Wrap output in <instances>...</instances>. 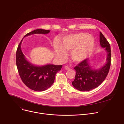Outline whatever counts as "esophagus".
<instances>
[{
    "mask_svg": "<svg viewBox=\"0 0 124 124\" xmlns=\"http://www.w3.org/2000/svg\"><path fill=\"white\" fill-rule=\"evenodd\" d=\"M64 68H65V69H66V70H69L70 69V67L68 66H67H67H65Z\"/></svg>",
    "mask_w": 124,
    "mask_h": 124,
    "instance_id": "esophagus-1",
    "label": "esophagus"
}]
</instances>
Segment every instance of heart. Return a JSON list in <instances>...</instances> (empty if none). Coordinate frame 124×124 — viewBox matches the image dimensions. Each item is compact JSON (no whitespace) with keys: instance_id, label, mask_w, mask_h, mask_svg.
I'll use <instances>...</instances> for the list:
<instances>
[{"instance_id":"1","label":"heart","mask_w":124,"mask_h":124,"mask_svg":"<svg viewBox=\"0 0 124 124\" xmlns=\"http://www.w3.org/2000/svg\"><path fill=\"white\" fill-rule=\"evenodd\" d=\"M94 40L87 33H77L70 35L63 39L61 44L57 41L54 43V50L57 57L64 59L66 57V51L71 52V56L75 62H79L85 59L92 51Z\"/></svg>"}]
</instances>
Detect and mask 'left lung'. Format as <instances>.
Here are the masks:
<instances>
[{"instance_id":"1","label":"left lung","mask_w":124,"mask_h":124,"mask_svg":"<svg viewBox=\"0 0 124 124\" xmlns=\"http://www.w3.org/2000/svg\"><path fill=\"white\" fill-rule=\"evenodd\" d=\"M100 42L102 48H105L108 56L107 63L99 70H93L88 62V59L83 60L74 67L76 75L73 86L82 92H87L98 87L105 80L107 76L110 66L111 51L108 42L101 32H100Z\"/></svg>"}]
</instances>
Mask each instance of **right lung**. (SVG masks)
<instances>
[{"mask_svg": "<svg viewBox=\"0 0 124 124\" xmlns=\"http://www.w3.org/2000/svg\"><path fill=\"white\" fill-rule=\"evenodd\" d=\"M50 30L37 29L29 32L24 37L35 34H46ZM19 44L16 52V64L18 72L23 83L30 89L42 92L47 89L53 84L56 73L62 65L48 64L43 66L33 65L25 59L21 50V43Z\"/></svg>", "mask_w": 124, "mask_h": 124, "instance_id": "add662e5", "label": "right lung"}]
</instances>
